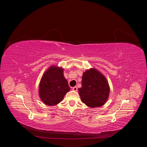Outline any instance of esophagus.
I'll return each mask as SVG.
<instances>
[{"instance_id": "34e87169", "label": "esophagus", "mask_w": 147, "mask_h": 147, "mask_svg": "<svg viewBox=\"0 0 147 147\" xmlns=\"http://www.w3.org/2000/svg\"><path fill=\"white\" fill-rule=\"evenodd\" d=\"M72 90H73L74 91H77V87L76 86H75V87H73Z\"/></svg>"}]
</instances>
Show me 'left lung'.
Listing matches in <instances>:
<instances>
[{"instance_id": "1", "label": "left lung", "mask_w": 147, "mask_h": 147, "mask_svg": "<svg viewBox=\"0 0 147 147\" xmlns=\"http://www.w3.org/2000/svg\"><path fill=\"white\" fill-rule=\"evenodd\" d=\"M81 85L78 93L81 101L87 106L91 108L100 107L107 101L110 92L108 82L95 68L84 72Z\"/></svg>"}]
</instances>
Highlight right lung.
Returning <instances> with one entry per match:
<instances>
[{
  "mask_svg": "<svg viewBox=\"0 0 147 147\" xmlns=\"http://www.w3.org/2000/svg\"><path fill=\"white\" fill-rule=\"evenodd\" d=\"M63 71V68L53 65L41 78L39 95L41 100L48 106H54L60 103L70 90Z\"/></svg>",
  "mask_w": 147,
  "mask_h": 147,
  "instance_id": "1",
  "label": "right lung"
}]
</instances>
